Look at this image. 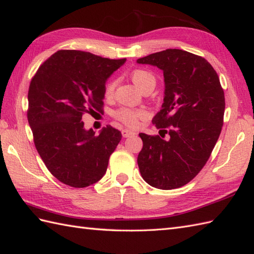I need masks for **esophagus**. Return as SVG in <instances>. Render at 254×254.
Wrapping results in <instances>:
<instances>
[{"instance_id": "34e87169", "label": "esophagus", "mask_w": 254, "mask_h": 254, "mask_svg": "<svg viewBox=\"0 0 254 254\" xmlns=\"http://www.w3.org/2000/svg\"><path fill=\"white\" fill-rule=\"evenodd\" d=\"M135 133L133 131H131V129H122V136L123 137H129L132 136V135H134Z\"/></svg>"}]
</instances>
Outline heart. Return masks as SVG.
<instances>
[{"label":"heart","mask_w":254,"mask_h":254,"mask_svg":"<svg viewBox=\"0 0 254 254\" xmlns=\"http://www.w3.org/2000/svg\"><path fill=\"white\" fill-rule=\"evenodd\" d=\"M131 79L133 83L136 85L139 90H141L146 84L152 83L155 84V76L151 72L143 69H136L131 73ZM116 87V81H110L106 86V96L111 97L114 95ZM146 116V113L141 109H129V108H121L116 113V118L126 123L127 126L134 127L137 125V121L140 118Z\"/></svg>","instance_id":"b5f03b06"}]
</instances>
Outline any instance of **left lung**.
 I'll list each match as a JSON object with an SVG mask.
<instances>
[{"label":"left lung","mask_w":254,"mask_h":254,"mask_svg":"<svg viewBox=\"0 0 254 254\" xmlns=\"http://www.w3.org/2000/svg\"><path fill=\"white\" fill-rule=\"evenodd\" d=\"M136 63L159 68L164 78L163 104L152 119L160 136L139 133V172L152 187L180 188L204 167L221 134L225 97L219 75L204 58L178 49Z\"/></svg>","instance_id":"8db88e82"}]
</instances>
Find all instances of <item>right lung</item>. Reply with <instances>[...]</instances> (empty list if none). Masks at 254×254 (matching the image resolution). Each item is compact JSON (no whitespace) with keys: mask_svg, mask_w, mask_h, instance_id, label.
Listing matches in <instances>:
<instances>
[{"mask_svg":"<svg viewBox=\"0 0 254 254\" xmlns=\"http://www.w3.org/2000/svg\"><path fill=\"white\" fill-rule=\"evenodd\" d=\"M127 62L88 52L64 50L53 54L29 86L28 122L46 168L69 186L95 184L107 171L109 157L121 140L111 126L95 135L82 115L102 110L106 82Z\"/></svg>","mask_w":254,"mask_h":254,"instance_id":"right-lung-1","label":"right lung"}]
</instances>
